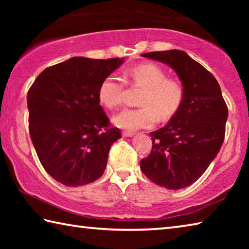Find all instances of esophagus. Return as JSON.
I'll return each mask as SVG.
<instances>
[{
	"label": "esophagus",
	"instance_id": "34e87169",
	"mask_svg": "<svg viewBox=\"0 0 249 249\" xmlns=\"http://www.w3.org/2000/svg\"><path fill=\"white\" fill-rule=\"evenodd\" d=\"M123 136H124V137H132V136H134V132H129V130H125V132H123Z\"/></svg>",
	"mask_w": 249,
	"mask_h": 249
}]
</instances>
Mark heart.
<instances>
[{
	"label": "heart",
	"mask_w": 249,
	"mask_h": 249,
	"mask_svg": "<svg viewBox=\"0 0 249 249\" xmlns=\"http://www.w3.org/2000/svg\"><path fill=\"white\" fill-rule=\"evenodd\" d=\"M126 79L135 86L145 88L138 108H124L113 117L119 128L134 130L147 128L157 122L158 115L168 119L175 114L183 100V87L168 79L166 71L155 64H142L126 71ZM124 83L116 74H108L99 87V99L105 107L115 108L123 102Z\"/></svg>",
	"instance_id": "b5f03b06"
}]
</instances>
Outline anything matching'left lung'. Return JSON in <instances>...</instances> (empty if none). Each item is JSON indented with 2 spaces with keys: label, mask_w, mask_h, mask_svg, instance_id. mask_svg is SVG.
<instances>
[{
  "label": "left lung",
  "mask_w": 249,
  "mask_h": 249,
  "mask_svg": "<svg viewBox=\"0 0 249 249\" xmlns=\"http://www.w3.org/2000/svg\"><path fill=\"white\" fill-rule=\"evenodd\" d=\"M142 57L169 66L183 87L178 111L166 126L150 133L153 149L141 160L142 174L150 181L179 190L196 182L216 157L229 111L216 79L185 52H154Z\"/></svg>",
  "instance_id": "8db88e82"
}]
</instances>
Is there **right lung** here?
I'll return each instance as SVG.
<instances>
[{
	"label": "right lung",
	"instance_id": "right-lung-1",
	"mask_svg": "<svg viewBox=\"0 0 249 249\" xmlns=\"http://www.w3.org/2000/svg\"><path fill=\"white\" fill-rule=\"evenodd\" d=\"M124 58L73 57L45 69L27 93L29 134L45 170L67 187L98 180L121 138L100 105L102 80Z\"/></svg>",
	"mask_w": 249,
	"mask_h": 249
}]
</instances>
